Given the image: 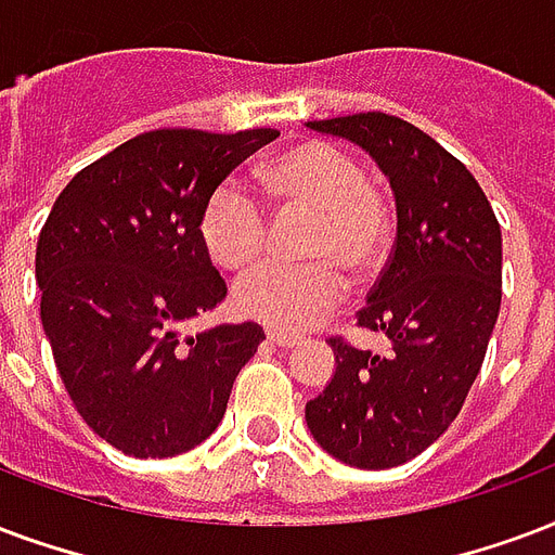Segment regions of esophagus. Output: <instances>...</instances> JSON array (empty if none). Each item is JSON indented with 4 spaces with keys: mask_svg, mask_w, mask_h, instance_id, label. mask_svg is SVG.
I'll return each instance as SVG.
<instances>
[{
    "mask_svg": "<svg viewBox=\"0 0 555 555\" xmlns=\"http://www.w3.org/2000/svg\"><path fill=\"white\" fill-rule=\"evenodd\" d=\"M268 340L270 344L282 346V349H296V346H302V337H294V334L279 332V328H268Z\"/></svg>",
    "mask_w": 555,
    "mask_h": 555,
    "instance_id": "1",
    "label": "esophagus"
}]
</instances>
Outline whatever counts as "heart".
I'll use <instances>...</instances> for the list:
<instances>
[{
	"label": "heart",
	"mask_w": 555,
	"mask_h": 555,
	"mask_svg": "<svg viewBox=\"0 0 555 555\" xmlns=\"http://www.w3.org/2000/svg\"><path fill=\"white\" fill-rule=\"evenodd\" d=\"M264 192L282 215H311L306 238L311 264L264 261L241 273L235 302L261 323L302 332L328 314L349 279L370 276L390 249V211L370 183L363 165L332 142H302L264 165ZM270 221L259 197L227 180L203 206V247L221 268H244L268 247Z\"/></svg>",
	"instance_id": "1"
}]
</instances>
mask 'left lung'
Instances as JSON below:
<instances>
[{"mask_svg": "<svg viewBox=\"0 0 555 555\" xmlns=\"http://www.w3.org/2000/svg\"><path fill=\"white\" fill-rule=\"evenodd\" d=\"M308 127L361 145L396 197L390 261L358 311L392 352L332 337L334 375L306 404L323 451L378 472L434 446L483 366L501 311V223L472 171L404 118L354 113Z\"/></svg>", "mask_w": 555, "mask_h": 555, "instance_id": "8db88e82", "label": "left lung"}]
</instances>
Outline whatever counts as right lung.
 Listing matches in <instances>:
<instances>
[{
	"instance_id": "obj_1",
	"label": "right lung",
	"mask_w": 555,
	"mask_h": 555,
	"mask_svg": "<svg viewBox=\"0 0 555 555\" xmlns=\"http://www.w3.org/2000/svg\"><path fill=\"white\" fill-rule=\"evenodd\" d=\"M279 137L163 127L109 151L54 201L37 241L42 332L83 422L130 456L192 451L221 425L259 323L177 325L227 296L201 238L209 194Z\"/></svg>"
}]
</instances>
